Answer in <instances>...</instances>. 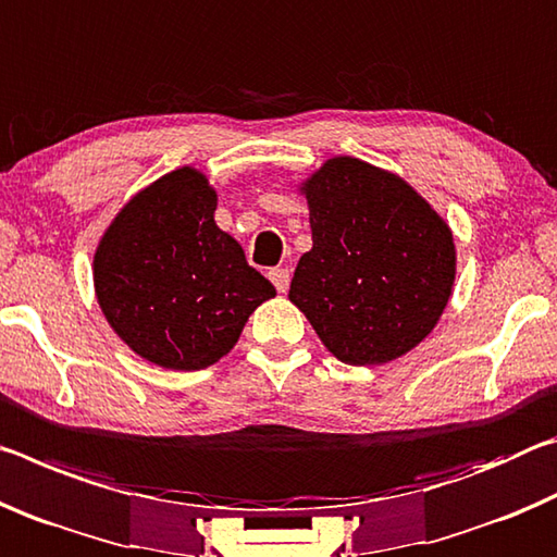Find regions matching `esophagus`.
Segmentation results:
<instances>
[{
  "mask_svg": "<svg viewBox=\"0 0 557 557\" xmlns=\"http://www.w3.org/2000/svg\"><path fill=\"white\" fill-rule=\"evenodd\" d=\"M268 277L272 280V285L277 287V292H282V295L289 289V270L287 268H272L268 272Z\"/></svg>",
  "mask_w": 557,
  "mask_h": 557,
  "instance_id": "34e87169",
  "label": "esophagus"
}]
</instances>
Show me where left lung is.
Wrapping results in <instances>:
<instances>
[{
	"mask_svg": "<svg viewBox=\"0 0 557 557\" xmlns=\"http://www.w3.org/2000/svg\"><path fill=\"white\" fill-rule=\"evenodd\" d=\"M312 250L289 285L338 361L381 366L425 338L445 312L457 272L442 215L385 169L334 157L299 186Z\"/></svg>",
	"mask_w": 557,
	"mask_h": 557,
	"instance_id": "8db88e82",
	"label": "left lung"
}]
</instances>
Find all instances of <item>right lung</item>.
Returning <instances> with one entry per match:
<instances>
[{"instance_id":"1","label":"right lung","mask_w":557,"mask_h":557,"mask_svg":"<svg viewBox=\"0 0 557 557\" xmlns=\"http://www.w3.org/2000/svg\"><path fill=\"white\" fill-rule=\"evenodd\" d=\"M215 201L209 178L182 166L132 196L98 243L92 282L102 314L162 369H209L277 295L215 225Z\"/></svg>"}]
</instances>
